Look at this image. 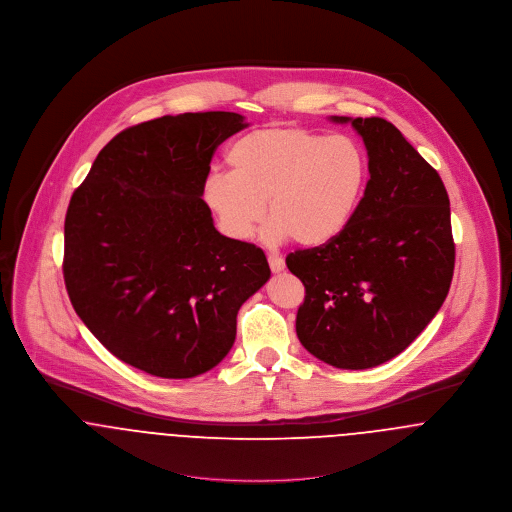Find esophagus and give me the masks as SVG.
<instances>
[{
  "instance_id": "obj_1",
  "label": "esophagus",
  "mask_w": 512,
  "mask_h": 512,
  "mask_svg": "<svg viewBox=\"0 0 512 512\" xmlns=\"http://www.w3.org/2000/svg\"><path fill=\"white\" fill-rule=\"evenodd\" d=\"M268 264H270V270H272L274 274L282 272V270H284V266H286L284 258H282V256H278V254H270V256H268Z\"/></svg>"
}]
</instances>
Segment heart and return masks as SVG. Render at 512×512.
Returning a JSON list of instances; mask_svg holds the SVG:
<instances>
[{"mask_svg": "<svg viewBox=\"0 0 512 512\" xmlns=\"http://www.w3.org/2000/svg\"><path fill=\"white\" fill-rule=\"evenodd\" d=\"M226 161L230 175H211L203 191L220 230L248 240L268 203V238L292 236L301 246H321L347 226L368 173L355 140L299 126L254 130L232 144Z\"/></svg>", "mask_w": 512, "mask_h": 512, "instance_id": "obj_1", "label": "heart"}]
</instances>
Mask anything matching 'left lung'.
I'll return each instance as SVG.
<instances>
[{"label":"left lung","mask_w":512,"mask_h":512,"mask_svg":"<svg viewBox=\"0 0 512 512\" xmlns=\"http://www.w3.org/2000/svg\"><path fill=\"white\" fill-rule=\"evenodd\" d=\"M347 122V118H333ZM370 179L347 226L286 264L305 288L295 331L319 361L370 368L400 355L447 297L455 242L438 171L384 118H355Z\"/></svg>","instance_id":"1"}]
</instances>
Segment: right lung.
I'll use <instances>...</instances> for the list:
<instances>
[{"label":"right lung","instance_id":"1","mask_svg":"<svg viewBox=\"0 0 512 512\" xmlns=\"http://www.w3.org/2000/svg\"><path fill=\"white\" fill-rule=\"evenodd\" d=\"M234 112L122 130L74 189L63 276L76 315L120 361L161 378L219 365L240 305L270 278L262 248L222 236L201 199Z\"/></svg>","mask_w":512,"mask_h":512}]
</instances>
